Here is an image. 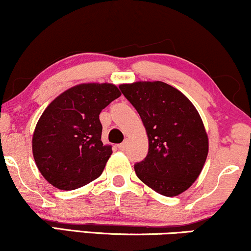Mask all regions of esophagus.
Listing matches in <instances>:
<instances>
[{"label":"esophagus","mask_w":251,"mask_h":251,"mask_svg":"<svg viewBox=\"0 0 251 251\" xmlns=\"http://www.w3.org/2000/svg\"><path fill=\"white\" fill-rule=\"evenodd\" d=\"M126 144H128V142H126V141L122 142V143L119 144V149H120V150H125L126 148Z\"/></svg>","instance_id":"obj_1"}]
</instances>
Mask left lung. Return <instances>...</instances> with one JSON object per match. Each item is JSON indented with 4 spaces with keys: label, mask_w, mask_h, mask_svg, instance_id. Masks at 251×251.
Returning a JSON list of instances; mask_svg holds the SVG:
<instances>
[{
    "label": "left lung",
    "mask_w": 251,
    "mask_h": 251,
    "mask_svg": "<svg viewBox=\"0 0 251 251\" xmlns=\"http://www.w3.org/2000/svg\"><path fill=\"white\" fill-rule=\"evenodd\" d=\"M147 129L149 152L135 172L157 193L176 197L199 177L208 153L202 120L192 102L162 81L120 86Z\"/></svg>",
    "instance_id": "left-lung-1"
}]
</instances>
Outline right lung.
Masks as SVG:
<instances>
[{
    "label": "right lung",
    "instance_id": "obj_1",
    "mask_svg": "<svg viewBox=\"0 0 251 251\" xmlns=\"http://www.w3.org/2000/svg\"><path fill=\"white\" fill-rule=\"evenodd\" d=\"M120 95L111 83H81L49 104L33 132L32 152L51 185L71 191L100 177L113 150L102 143L99 115Z\"/></svg>",
    "mask_w": 251,
    "mask_h": 251
}]
</instances>
